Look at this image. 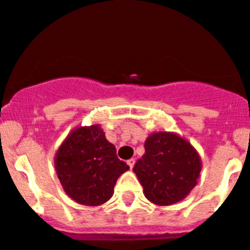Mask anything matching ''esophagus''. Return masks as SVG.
I'll return each instance as SVG.
<instances>
[{"label": "esophagus", "instance_id": "1", "mask_svg": "<svg viewBox=\"0 0 250 250\" xmlns=\"http://www.w3.org/2000/svg\"><path fill=\"white\" fill-rule=\"evenodd\" d=\"M127 165L130 167V169H132L134 165H135V159H129V160H127Z\"/></svg>", "mask_w": 250, "mask_h": 250}]
</instances>
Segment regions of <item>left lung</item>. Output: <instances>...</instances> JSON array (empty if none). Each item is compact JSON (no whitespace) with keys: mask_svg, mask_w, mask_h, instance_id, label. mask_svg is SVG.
I'll list each match as a JSON object with an SVG mask.
<instances>
[{"mask_svg":"<svg viewBox=\"0 0 250 250\" xmlns=\"http://www.w3.org/2000/svg\"><path fill=\"white\" fill-rule=\"evenodd\" d=\"M134 173L144 195L156 205H171L189 195L202 171L195 147L175 132H152L145 140V154Z\"/></svg>","mask_w":250,"mask_h":250,"instance_id":"left-lung-1","label":"left lung"}]
</instances>
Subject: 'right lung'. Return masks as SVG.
Wrapping results in <instances>:
<instances>
[{
  "instance_id": "right-lung-1",
  "label": "right lung",
  "mask_w": 250,
  "mask_h": 250,
  "mask_svg": "<svg viewBox=\"0 0 250 250\" xmlns=\"http://www.w3.org/2000/svg\"><path fill=\"white\" fill-rule=\"evenodd\" d=\"M55 167L63 191L87 207L107 202L119 176L129 170L99 124L72 130L57 149Z\"/></svg>"
}]
</instances>
